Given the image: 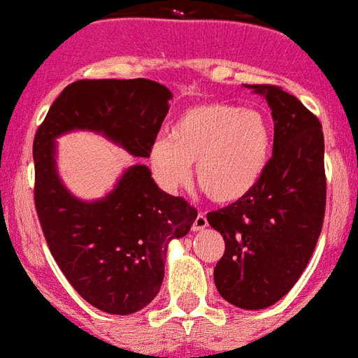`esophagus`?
I'll use <instances>...</instances> for the list:
<instances>
[{
	"mask_svg": "<svg viewBox=\"0 0 358 358\" xmlns=\"http://www.w3.org/2000/svg\"><path fill=\"white\" fill-rule=\"evenodd\" d=\"M206 227H208V218H206L204 213H199L196 218V222L192 223V230L194 232H201V230H204Z\"/></svg>",
	"mask_w": 358,
	"mask_h": 358,
	"instance_id": "obj_1",
	"label": "esophagus"
}]
</instances>
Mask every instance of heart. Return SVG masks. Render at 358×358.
Here are the masks:
<instances>
[{
	"instance_id": "b5f03b06",
	"label": "heart",
	"mask_w": 358,
	"mask_h": 358,
	"mask_svg": "<svg viewBox=\"0 0 358 358\" xmlns=\"http://www.w3.org/2000/svg\"><path fill=\"white\" fill-rule=\"evenodd\" d=\"M273 133L263 112L223 102L189 107L168 138H157L150 161L162 185L178 189L196 162V182L215 202H236L262 182L270 164Z\"/></svg>"
}]
</instances>
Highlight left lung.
Instances as JSON below:
<instances>
[{"label":"left lung","instance_id":"1","mask_svg":"<svg viewBox=\"0 0 358 358\" xmlns=\"http://www.w3.org/2000/svg\"><path fill=\"white\" fill-rule=\"evenodd\" d=\"M272 109L273 154L243 199L208 213L225 241L215 266L220 294L262 310L294 286L312 258L326 215L324 133L319 117L275 85H252Z\"/></svg>","mask_w":358,"mask_h":358}]
</instances>
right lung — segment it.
<instances>
[{"mask_svg":"<svg viewBox=\"0 0 358 358\" xmlns=\"http://www.w3.org/2000/svg\"><path fill=\"white\" fill-rule=\"evenodd\" d=\"M169 99L150 79H81L57 96L34 136V206L50 252L79 296L112 315L156 298L169 241L187 236L197 209L162 192L143 164L126 169L106 199H76L57 175L55 138L92 129L149 157Z\"/></svg>","mask_w":358,"mask_h":358,"instance_id":"right-lung-1","label":"right lung"}]
</instances>
